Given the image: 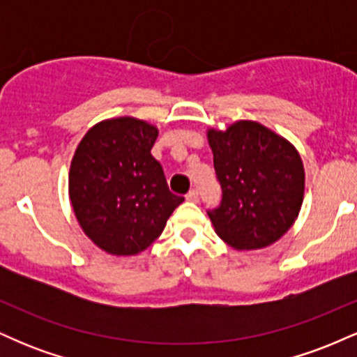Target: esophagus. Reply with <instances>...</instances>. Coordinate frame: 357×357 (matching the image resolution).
I'll return each mask as SVG.
<instances>
[{
  "instance_id": "34e87169",
  "label": "esophagus",
  "mask_w": 357,
  "mask_h": 357,
  "mask_svg": "<svg viewBox=\"0 0 357 357\" xmlns=\"http://www.w3.org/2000/svg\"><path fill=\"white\" fill-rule=\"evenodd\" d=\"M186 199H188V202H191V203H198V202H199V195H198V191H196V190H191V191L188 192V195H186Z\"/></svg>"
}]
</instances>
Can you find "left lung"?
Masks as SVG:
<instances>
[{
  "label": "left lung",
  "instance_id": "left-lung-1",
  "mask_svg": "<svg viewBox=\"0 0 357 357\" xmlns=\"http://www.w3.org/2000/svg\"><path fill=\"white\" fill-rule=\"evenodd\" d=\"M221 202L208 210L216 235L235 250L268 247L294 225L304 199V165L273 130L240 121L208 130Z\"/></svg>",
  "mask_w": 357,
  "mask_h": 357
}]
</instances>
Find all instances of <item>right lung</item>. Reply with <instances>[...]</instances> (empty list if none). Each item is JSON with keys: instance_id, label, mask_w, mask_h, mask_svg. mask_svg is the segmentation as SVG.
I'll return each mask as SVG.
<instances>
[{"instance_id": "right-lung-1", "label": "right lung", "mask_w": 357, "mask_h": 357, "mask_svg": "<svg viewBox=\"0 0 357 357\" xmlns=\"http://www.w3.org/2000/svg\"><path fill=\"white\" fill-rule=\"evenodd\" d=\"M158 129L134 117L99 122L73 154L68 192L82 230L112 255H136L184 202L151 154Z\"/></svg>"}]
</instances>
